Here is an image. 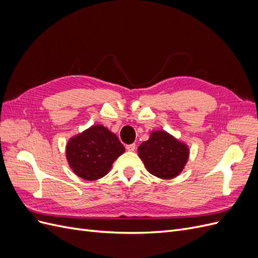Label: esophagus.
I'll return each mask as SVG.
<instances>
[{"mask_svg":"<svg viewBox=\"0 0 258 258\" xmlns=\"http://www.w3.org/2000/svg\"><path fill=\"white\" fill-rule=\"evenodd\" d=\"M126 150L128 152H135L136 144H128V145H126Z\"/></svg>","mask_w":258,"mask_h":258,"instance_id":"34e87169","label":"esophagus"}]
</instances>
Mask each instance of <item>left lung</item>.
<instances>
[{
  "label": "left lung",
  "mask_w": 258,
  "mask_h": 258,
  "mask_svg": "<svg viewBox=\"0 0 258 258\" xmlns=\"http://www.w3.org/2000/svg\"><path fill=\"white\" fill-rule=\"evenodd\" d=\"M138 155L148 172L161 179L181 174L189 158V147L166 130H152L138 147Z\"/></svg>",
  "instance_id": "8db88e82"
}]
</instances>
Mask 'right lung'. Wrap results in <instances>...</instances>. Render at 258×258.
Masks as SVG:
<instances>
[{
	"instance_id": "right-lung-1",
	"label": "right lung",
	"mask_w": 258,
	"mask_h": 258,
	"mask_svg": "<svg viewBox=\"0 0 258 258\" xmlns=\"http://www.w3.org/2000/svg\"><path fill=\"white\" fill-rule=\"evenodd\" d=\"M123 153L124 147L117 136L101 123L71 137L66 146L70 168L86 181H97L106 175Z\"/></svg>"
}]
</instances>
